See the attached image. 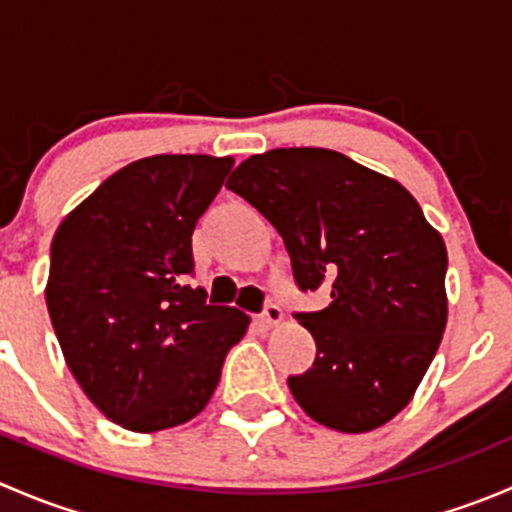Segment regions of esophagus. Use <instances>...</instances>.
<instances>
[{"mask_svg": "<svg viewBox=\"0 0 512 512\" xmlns=\"http://www.w3.org/2000/svg\"><path fill=\"white\" fill-rule=\"evenodd\" d=\"M260 322H262V327H275V324L282 322V309L272 302L265 304V309H262V314H260Z\"/></svg>", "mask_w": 512, "mask_h": 512, "instance_id": "obj_1", "label": "esophagus"}]
</instances>
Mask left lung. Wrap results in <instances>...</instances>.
I'll return each mask as SVG.
<instances>
[{
  "label": "left lung",
  "instance_id": "left-lung-1",
  "mask_svg": "<svg viewBox=\"0 0 512 512\" xmlns=\"http://www.w3.org/2000/svg\"><path fill=\"white\" fill-rule=\"evenodd\" d=\"M227 190L282 235L302 292L332 287L312 332V369L287 384L304 414L342 433L391 421L414 396L446 329L443 237L396 180L327 148H275L242 160Z\"/></svg>",
  "mask_w": 512,
  "mask_h": 512
}]
</instances>
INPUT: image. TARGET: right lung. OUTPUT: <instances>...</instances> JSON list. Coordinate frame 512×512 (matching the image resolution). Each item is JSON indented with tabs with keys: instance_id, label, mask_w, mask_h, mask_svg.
Listing matches in <instances>:
<instances>
[{
	"instance_id": "1",
	"label": "right lung",
	"mask_w": 512,
	"mask_h": 512,
	"mask_svg": "<svg viewBox=\"0 0 512 512\" xmlns=\"http://www.w3.org/2000/svg\"><path fill=\"white\" fill-rule=\"evenodd\" d=\"M232 158L151 156L64 218L46 307L84 394L118 426L151 433L208 406L250 317L190 287L193 230Z\"/></svg>"
}]
</instances>
